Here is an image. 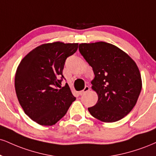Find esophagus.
Instances as JSON below:
<instances>
[{
  "instance_id": "1",
  "label": "esophagus",
  "mask_w": 156,
  "mask_h": 156,
  "mask_svg": "<svg viewBox=\"0 0 156 156\" xmlns=\"http://www.w3.org/2000/svg\"><path fill=\"white\" fill-rule=\"evenodd\" d=\"M90 90V88L89 87V86H85V88H84V89L82 90V91H80V92H79V94H80V95H83V94H86V93H87L88 91H89Z\"/></svg>"
}]
</instances>
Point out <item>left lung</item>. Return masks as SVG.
I'll return each instance as SVG.
<instances>
[{
    "label": "left lung",
    "instance_id": "left-lung-1",
    "mask_svg": "<svg viewBox=\"0 0 156 156\" xmlns=\"http://www.w3.org/2000/svg\"><path fill=\"white\" fill-rule=\"evenodd\" d=\"M79 51L95 76L91 89L98 101L88 108L90 114L105 123L122 119L135 106L142 89L136 62L121 48L103 41L80 44Z\"/></svg>",
    "mask_w": 156,
    "mask_h": 156
}]
</instances>
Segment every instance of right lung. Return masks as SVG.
<instances>
[{
    "label": "right lung",
    "instance_id": "right-lung-1",
    "mask_svg": "<svg viewBox=\"0 0 156 156\" xmlns=\"http://www.w3.org/2000/svg\"><path fill=\"white\" fill-rule=\"evenodd\" d=\"M78 44L60 41L40 45L21 60L15 74L16 97L24 112L41 126H52L66 114L76 97L62 87L65 60Z\"/></svg>",
    "mask_w": 156,
    "mask_h": 156
}]
</instances>
